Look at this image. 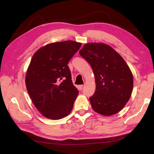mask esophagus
Wrapping results in <instances>:
<instances>
[{"instance_id": "esophagus-1", "label": "esophagus", "mask_w": 154, "mask_h": 154, "mask_svg": "<svg viewBox=\"0 0 154 154\" xmlns=\"http://www.w3.org/2000/svg\"><path fill=\"white\" fill-rule=\"evenodd\" d=\"M78 89L80 90V91H81L82 88H83V85H78Z\"/></svg>"}]
</instances>
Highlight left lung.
Wrapping results in <instances>:
<instances>
[{
	"mask_svg": "<svg viewBox=\"0 0 154 154\" xmlns=\"http://www.w3.org/2000/svg\"><path fill=\"white\" fill-rule=\"evenodd\" d=\"M79 53L91 65L95 76L96 91L89 97L92 109L104 116L118 113L133 89V75L127 63L105 44H86Z\"/></svg>",
	"mask_w": 154,
	"mask_h": 154,
	"instance_id": "8db88e82",
	"label": "left lung"
}]
</instances>
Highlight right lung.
<instances>
[{
  "label": "right lung",
  "mask_w": 154,
  "mask_h": 154,
  "mask_svg": "<svg viewBox=\"0 0 154 154\" xmlns=\"http://www.w3.org/2000/svg\"><path fill=\"white\" fill-rule=\"evenodd\" d=\"M81 43L67 40L41 48L32 56L26 76L27 92L45 117L60 119L71 112L78 94L67 64Z\"/></svg>",
  "instance_id": "1"
}]
</instances>
